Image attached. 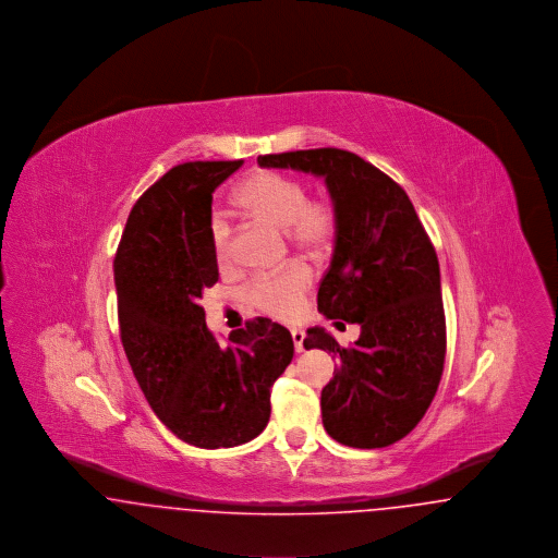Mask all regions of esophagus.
Instances as JSON below:
<instances>
[{
  "label": "esophagus",
  "instance_id": "1",
  "mask_svg": "<svg viewBox=\"0 0 558 558\" xmlns=\"http://www.w3.org/2000/svg\"><path fill=\"white\" fill-rule=\"evenodd\" d=\"M291 335L292 343H294V351H296V353H301V351H303V341H305V332H303V330H296V328H294Z\"/></svg>",
  "mask_w": 558,
  "mask_h": 558
}]
</instances>
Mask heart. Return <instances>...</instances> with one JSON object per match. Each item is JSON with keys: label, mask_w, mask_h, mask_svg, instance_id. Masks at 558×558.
<instances>
[{"label": "heart", "mask_w": 558, "mask_h": 558, "mask_svg": "<svg viewBox=\"0 0 558 558\" xmlns=\"http://www.w3.org/2000/svg\"><path fill=\"white\" fill-rule=\"evenodd\" d=\"M234 198L248 215L282 228L299 251L319 255L335 239L337 213L332 203L324 196H307V187L296 178L278 171H257L240 184ZM209 239L215 262L228 266L232 262L234 232L226 213H213ZM310 287V267L291 264L280 274L255 278L246 289V299L271 318L292 319L299 316Z\"/></svg>", "instance_id": "heart-1"}]
</instances>
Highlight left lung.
Wrapping results in <instances>:
<instances>
[{"label": "left lung", "instance_id": "8db88e82", "mask_svg": "<svg viewBox=\"0 0 558 558\" xmlns=\"http://www.w3.org/2000/svg\"><path fill=\"white\" fill-rule=\"evenodd\" d=\"M257 162L326 182L337 232L318 310L326 318L360 324L362 332L345 349L316 326L303 347L324 349L339 362L322 389L326 433L349 448H387L423 421L444 374L437 253L403 187L368 160L341 148H314Z\"/></svg>", "mask_w": 558, "mask_h": 558}]
</instances>
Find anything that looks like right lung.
<instances>
[{
  "instance_id": "obj_1",
  "label": "right lung",
  "mask_w": 558,
  "mask_h": 558,
  "mask_svg": "<svg viewBox=\"0 0 558 558\" xmlns=\"http://www.w3.org/2000/svg\"><path fill=\"white\" fill-rule=\"evenodd\" d=\"M242 160L169 169L133 205L114 257L121 343L160 423L190 446L217 450L255 439L269 389L291 364V332L246 322L226 345L205 322L203 292L219 278L209 221L213 192Z\"/></svg>"
}]
</instances>
